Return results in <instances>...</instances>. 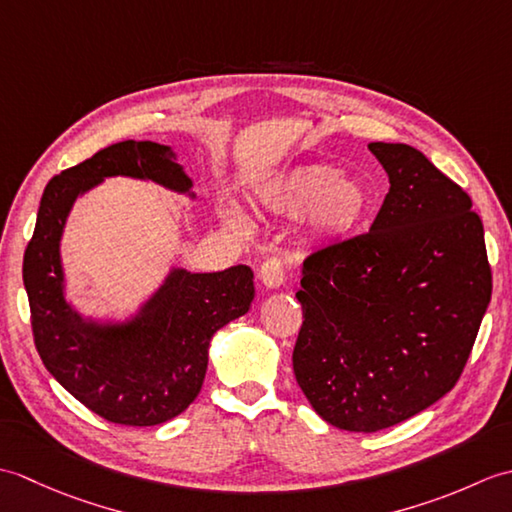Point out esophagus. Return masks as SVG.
<instances>
[{"instance_id": "obj_1", "label": "esophagus", "mask_w": 512, "mask_h": 512, "mask_svg": "<svg viewBox=\"0 0 512 512\" xmlns=\"http://www.w3.org/2000/svg\"><path fill=\"white\" fill-rule=\"evenodd\" d=\"M284 277V264L277 257H268L262 268H259V279H262L266 288H279L284 284Z\"/></svg>"}]
</instances>
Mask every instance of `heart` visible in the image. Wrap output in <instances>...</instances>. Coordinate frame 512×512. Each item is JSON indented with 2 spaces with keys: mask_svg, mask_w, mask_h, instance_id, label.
<instances>
[{
  "mask_svg": "<svg viewBox=\"0 0 512 512\" xmlns=\"http://www.w3.org/2000/svg\"><path fill=\"white\" fill-rule=\"evenodd\" d=\"M266 204L284 217H301L308 233L323 242H341L363 226L372 206L365 184L328 165H297L266 184ZM231 224L244 228V217L231 211Z\"/></svg>",
  "mask_w": 512,
  "mask_h": 512,
  "instance_id": "1",
  "label": "heart"
}]
</instances>
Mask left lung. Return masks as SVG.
I'll return each mask as SVG.
<instances>
[{
	"mask_svg": "<svg viewBox=\"0 0 512 512\" xmlns=\"http://www.w3.org/2000/svg\"><path fill=\"white\" fill-rule=\"evenodd\" d=\"M369 151L389 193L369 233L306 257L292 352L312 409L358 433L394 427L449 394L493 292L469 193L409 145Z\"/></svg>",
	"mask_w": 512,
	"mask_h": 512,
	"instance_id": "8db88e82",
	"label": "left lung"
}]
</instances>
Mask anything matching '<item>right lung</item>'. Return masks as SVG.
Listing matches in <instances>:
<instances>
[{"label": "right lung", "instance_id": "obj_1", "mask_svg": "<svg viewBox=\"0 0 512 512\" xmlns=\"http://www.w3.org/2000/svg\"><path fill=\"white\" fill-rule=\"evenodd\" d=\"M110 176L154 180L180 193L191 189L171 147L151 140L110 145L54 176L24 253L30 325L43 365L76 400L110 422L154 427L200 394L213 334L246 314L255 297L253 270L173 268L132 321H85L63 297L59 242L74 200Z\"/></svg>", "mask_w": 512, "mask_h": 512}]
</instances>
